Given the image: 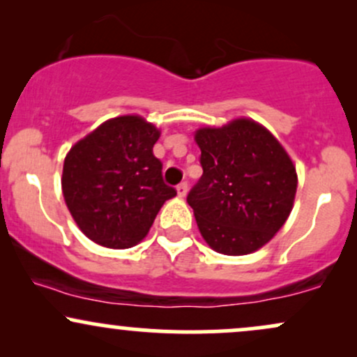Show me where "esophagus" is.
<instances>
[{
	"label": "esophagus",
	"mask_w": 357,
	"mask_h": 357,
	"mask_svg": "<svg viewBox=\"0 0 357 357\" xmlns=\"http://www.w3.org/2000/svg\"><path fill=\"white\" fill-rule=\"evenodd\" d=\"M176 191H178L179 198H184V196H186V192H188V183L186 181L179 183L178 186H176Z\"/></svg>",
	"instance_id": "obj_1"
}]
</instances>
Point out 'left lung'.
<instances>
[{
    "label": "left lung",
    "instance_id": "obj_1",
    "mask_svg": "<svg viewBox=\"0 0 357 357\" xmlns=\"http://www.w3.org/2000/svg\"><path fill=\"white\" fill-rule=\"evenodd\" d=\"M203 176L188 203L206 243L223 255H247L284 227L297 191L296 166L264 126L250 119L195 134Z\"/></svg>",
    "mask_w": 357,
    "mask_h": 357
}]
</instances>
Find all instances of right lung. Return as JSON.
I'll return each instance as SVG.
<instances>
[{"instance_id":"1","label":"right lung","mask_w":357,"mask_h":357,"mask_svg":"<svg viewBox=\"0 0 357 357\" xmlns=\"http://www.w3.org/2000/svg\"><path fill=\"white\" fill-rule=\"evenodd\" d=\"M159 130L139 116L105 121L67 154L61 190L85 236L107 248H130L153 227L174 188L153 154Z\"/></svg>"}]
</instances>
